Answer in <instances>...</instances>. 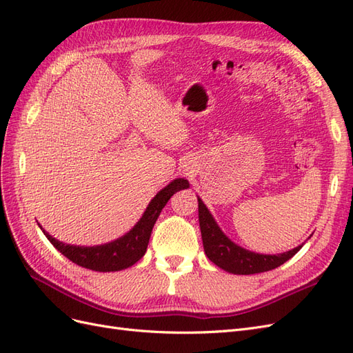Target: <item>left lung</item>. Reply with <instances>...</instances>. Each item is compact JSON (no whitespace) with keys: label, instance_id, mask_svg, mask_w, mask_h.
<instances>
[{"label":"left lung","instance_id":"obj_1","mask_svg":"<svg viewBox=\"0 0 353 353\" xmlns=\"http://www.w3.org/2000/svg\"><path fill=\"white\" fill-rule=\"evenodd\" d=\"M197 200L203 248H205L208 258L223 271L237 275H250L271 271L279 268L280 265L288 259H292L302 249L303 244L280 254H262L245 250L240 248L239 244L232 243L222 232L205 203L201 201L200 197H197Z\"/></svg>","mask_w":353,"mask_h":353}]
</instances>
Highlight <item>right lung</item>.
I'll return each instance as SVG.
<instances>
[{
    "instance_id": "1",
    "label": "right lung",
    "mask_w": 353,
    "mask_h": 353,
    "mask_svg": "<svg viewBox=\"0 0 353 353\" xmlns=\"http://www.w3.org/2000/svg\"><path fill=\"white\" fill-rule=\"evenodd\" d=\"M188 181L184 178H176L172 183H169L165 188H162L148 203L145 212L143 213L141 219L138 221L134 228L126 232L125 236L114 241L92 245V248H85V245L66 244L51 237L47 231L42 230L46 237L54 248L65 254L69 261L77 263L82 268L99 271V272H112L130 268L135 262L140 261L148 245V240L152 236V230L160 215V212L165 208L168 200L172 197L176 191L188 188Z\"/></svg>"
}]
</instances>
